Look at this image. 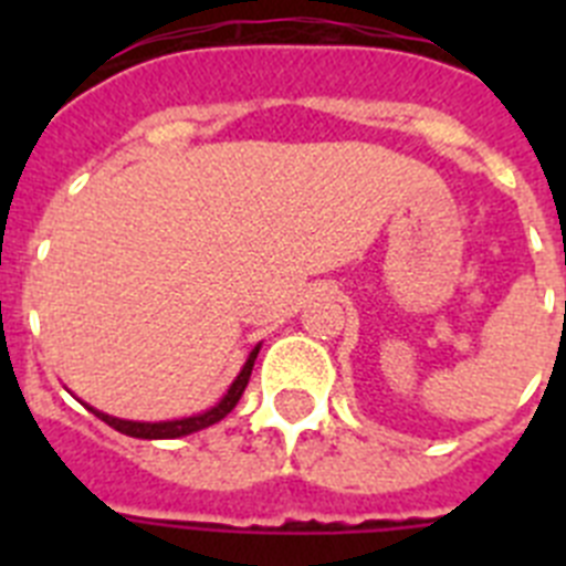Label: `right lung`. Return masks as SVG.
<instances>
[{
    "label": "right lung",
    "mask_w": 566,
    "mask_h": 566,
    "mask_svg": "<svg viewBox=\"0 0 566 566\" xmlns=\"http://www.w3.org/2000/svg\"><path fill=\"white\" fill-rule=\"evenodd\" d=\"M258 352H260V345L254 348L252 354H249L247 365H243V371L238 374V379L232 382V388L227 391V397L214 405V408H209V411L198 413V417L175 419V422H129V419L107 417V413L96 411V408H90V411L96 413L102 422H107L109 428H115L118 433H127V437H135V439H178V437H187V433L203 431V428H209V424L221 422V419L232 411L234 405H238L240 394L247 391L249 377H252V365H254V357H258Z\"/></svg>",
    "instance_id": "add662e5"
}]
</instances>
